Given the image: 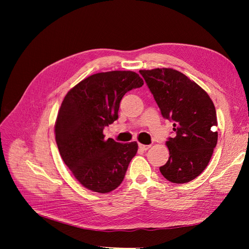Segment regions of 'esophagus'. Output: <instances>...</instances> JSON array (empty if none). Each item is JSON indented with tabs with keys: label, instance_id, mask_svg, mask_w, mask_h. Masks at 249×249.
<instances>
[{
	"label": "esophagus",
	"instance_id": "esophagus-1",
	"mask_svg": "<svg viewBox=\"0 0 249 249\" xmlns=\"http://www.w3.org/2000/svg\"><path fill=\"white\" fill-rule=\"evenodd\" d=\"M149 147H150V145H145V144H141V143H139V148L142 150H147Z\"/></svg>",
	"mask_w": 249,
	"mask_h": 249
}]
</instances>
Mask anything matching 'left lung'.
<instances>
[{
  "instance_id": "1",
  "label": "left lung",
  "mask_w": 249,
  "mask_h": 249,
  "mask_svg": "<svg viewBox=\"0 0 249 249\" xmlns=\"http://www.w3.org/2000/svg\"><path fill=\"white\" fill-rule=\"evenodd\" d=\"M164 118L173 122L167 163L162 176L175 184L197 178L206 169L217 144V116L209 94L194 81L173 69L139 71Z\"/></svg>"
}]
</instances>
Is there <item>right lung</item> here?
Wrapping results in <instances>:
<instances>
[{
    "label": "right lung",
    "mask_w": 249,
    "mask_h": 249,
    "mask_svg": "<svg viewBox=\"0 0 249 249\" xmlns=\"http://www.w3.org/2000/svg\"><path fill=\"white\" fill-rule=\"evenodd\" d=\"M143 85L131 71L99 72L72 87L61 104L55 123L59 153L78 182L97 193H108L122 184L136 155V141L105 139V126L118 118L119 103L133 88Z\"/></svg>",
    "instance_id": "right-lung-1"
}]
</instances>
